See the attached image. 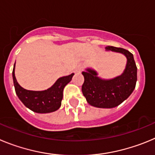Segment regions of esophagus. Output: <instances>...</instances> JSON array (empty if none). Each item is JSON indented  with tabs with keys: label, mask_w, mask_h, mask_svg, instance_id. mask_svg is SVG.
I'll return each instance as SVG.
<instances>
[{
	"label": "esophagus",
	"mask_w": 155,
	"mask_h": 155,
	"mask_svg": "<svg viewBox=\"0 0 155 155\" xmlns=\"http://www.w3.org/2000/svg\"><path fill=\"white\" fill-rule=\"evenodd\" d=\"M81 71H82V67H81V66H78V67L75 69V72H77V73H79Z\"/></svg>",
	"instance_id": "34e87169"
}]
</instances>
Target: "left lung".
<instances>
[{
	"label": "left lung",
	"mask_w": 155,
	"mask_h": 155,
	"mask_svg": "<svg viewBox=\"0 0 155 155\" xmlns=\"http://www.w3.org/2000/svg\"><path fill=\"white\" fill-rule=\"evenodd\" d=\"M107 51L118 52L127 58V64L123 73L110 79H102L98 72L87 68L82 72L84 83L82 92L90 105L98 108H114L130 97L137 83V66L133 54L122 48L108 46Z\"/></svg>",
	"instance_id": "8db88e82"
}]
</instances>
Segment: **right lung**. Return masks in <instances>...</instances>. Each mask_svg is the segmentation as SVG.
<instances>
[{
	"label": "right lung",
	"instance_id": "add662e5",
	"mask_svg": "<svg viewBox=\"0 0 155 155\" xmlns=\"http://www.w3.org/2000/svg\"><path fill=\"white\" fill-rule=\"evenodd\" d=\"M15 63L14 65L12 76L15 92L23 104L33 112L38 114H48L57 110L61 107L65 86L72 80L74 73L62 76L56 80L50 88L42 91H33L24 89L15 78Z\"/></svg>",
	"mask_w": 155,
	"mask_h": 155
}]
</instances>
